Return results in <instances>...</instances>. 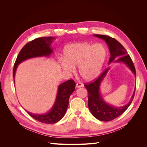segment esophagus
Instances as JSON below:
<instances>
[{"instance_id": "obj_1", "label": "esophagus", "mask_w": 147, "mask_h": 147, "mask_svg": "<svg viewBox=\"0 0 147 147\" xmlns=\"http://www.w3.org/2000/svg\"><path fill=\"white\" fill-rule=\"evenodd\" d=\"M83 84H82L81 83H77L76 84V88H81V87H83Z\"/></svg>"}]
</instances>
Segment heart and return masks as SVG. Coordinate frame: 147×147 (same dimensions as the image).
<instances>
[{
	"label": "heart",
	"instance_id": "1",
	"mask_svg": "<svg viewBox=\"0 0 147 147\" xmlns=\"http://www.w3.org/2000/svg\"><path fill=\"white\" fill-rule=\"evenodd\" d=\"M107 56V49L101 43H74L64 47V59L61 61L60 66L65 72L69 73L74 72L75 67H78L82 78L90 82L99 77Z\"/></svg>",
	"mask_w": 147,
	"mask_h": 147
}]
</instances>
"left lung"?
Returning a JSON list of instances; mask_svg holds the SVG:
<instances>
[{"label":"left lung","mask_w":147,"mask_h":147,"mask_svg":"<svg viewBox=\"0 0 147 147\" xmlns=\"http://www.w3.org/2000/svg\"><path fill=\"white\" fill-rule=\"evenodd\" d=\"M94 37L101 38L105 42L109 47L110 57L109 64L114 61L115 63H123L125 64L136 77V73L134 65L127 51L121 43L116 39L104 35L94 34ZM110 67L102 73L99 78L94 82L84 85L88 92V107L91 113L96 119L102 121H110L117 118L123 114L131 104L134 96L136 88L134 93L129 102L122 107H115L105 102L102 96L100 91L101 83L110 70Z\"/></svg>","instance_id":"8db88e82"}]
</instances>
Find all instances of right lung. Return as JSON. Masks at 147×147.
Here are the masks:
<instances>
[{"instance_id": "add662e5", "label": "right lung", "mask_w": 147, "mask_h": 147, "mask_svg": "<svg viewBox=\"0 0 147 147\" xmlns=\"http://www.w3.org/2000/svg\"><path fill=\"white\" fill-rule=\"evenodd\" d=\"M55 38L53 37H40L26 44L18 55L13 70V77L15 79L18 66L22 62L35 57H50L53 53L51 45ZM14 83L15 80H14ZM75 88V83L72 80L65 82L58 86L54 104L51 109L45 113L35 114L27 112L31 117L37 121L46 124H54L63 118L69 105L70 95Z\"/></svg>"}]
</instances>
